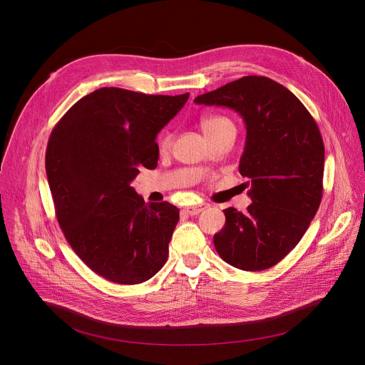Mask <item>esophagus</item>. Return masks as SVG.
Returning a JSON list of instances; mask_svg holds the SVG:
<instances>
[{
    "mask_svg": "<svg viewBox=\"0 0 365 365\" xmlns=\"http://www.w3.org/2000/svg\"><path fill=\"white\" fill-rule=\"evenodd\" d=\"M206 207H207L206 203H199V205H195V206H186L183 211H185V214L193 217V215H197V214H200L202 211H205Z\"/></svg>",
    "mask_w": 365,
    "mask_h": 365,
    "instance_id": "esophagus-1",
    "label": "esophagus"
}]
</instances>
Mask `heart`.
<instances>
[{"label":"heart","instance_id":"heart-1","mask_svg":"<svg viewBox=\"0 0 365 365\" xmlns=\"http://www.w3.org/2000/svg\"><path fill=\"white\" fill-rule=\"evenodd\" d=\"M200 128L202 131L205 133V135L210 138V140H214L222 134H235V124L234 121L227 117V115H222V114H207V115H203L200 118ZM172 141H173V134L168 130L165 131L160 137H159V150L160 151H168L172 145Z\"/></svg>","mask_w":365,"mask_h":365}]
</instances>
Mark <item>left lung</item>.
Returning <instances> with one entry per match:
<instances>
[{
	"label": "left lung",
	"instance_id": "1",
	"mask_svg": "<svg viewBox=\"0 0 365 365\" xmlns=\"http://www.w3.org/2000/svg\"><path fill=\"white\" fill-rule=\"evenodd\" d=\"M195 102L232 108L247 127L240 173L251 182L252 202L244 214L224 210L215 250L237 269H270L297 245L319 210L325 162L319 127L294 93L266 76H242Z\"/></svg>",
	"mask_w": 365,
	"mask_h": 365
}]
</instances>
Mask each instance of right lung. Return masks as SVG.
I'll return each instance as SVG.
<instances>
[{
    "label": "right lung",
    "instance_id": "add662e5",
    "mask_svg": "<svg viewBox=\"0 0 365 365\" xmlns=\"http://www.w3.org/2000/svg\"><path fill=\"white\" fill-rule=\"evenodd\" d=\"M187 98L101 88L51 130L46 173L58 222L82 262L113 283H143L166 264L179 210L145 203L130 183L158 168L155 135Z\"/></svg>",
    "mask_w": 365,
    "mask_h": 365
}]
</instances>
